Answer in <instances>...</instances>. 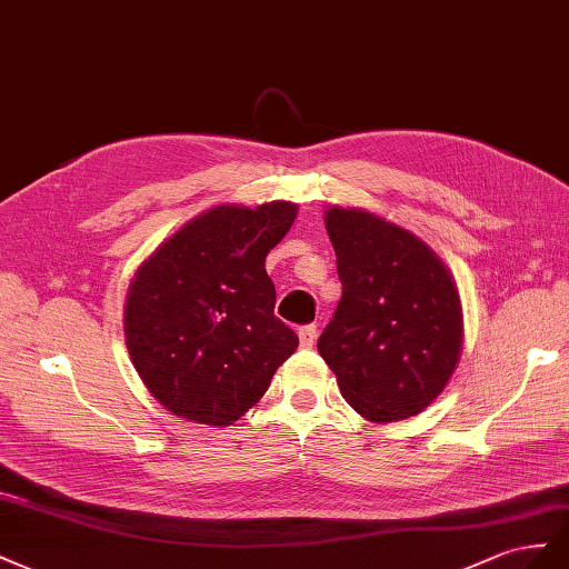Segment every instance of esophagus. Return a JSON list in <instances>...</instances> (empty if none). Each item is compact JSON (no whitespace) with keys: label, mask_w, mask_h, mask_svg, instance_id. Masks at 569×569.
Instances as JSON below:
<instances>
[{"label":"esophagus","mask_w":569,"mask_h":569,"mask_svg":"<svg viewBox=\"0 0 569 569\" xmlns=\"http://www.w3.org/2000/svg\"><path fill=\"white\" fill-rule=\"evenodd\" d=\"M298 336H300L302 348H312L317 340V323H305V327L298 331Z\"/></svg>","instance_id":"1"}]
</instances>
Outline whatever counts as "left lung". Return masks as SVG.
Here are the masks:
<instances>
[{
  "label": "left lung",
  "mask_w": 569,
  "mask_h": 569,
  "mask_svg": "<svg viewBox=\"0 0 569 569\" xmlns=\"http://www.w3.org/2000/svg\"><path fill=\"white\" fill-rule=\"evenodd\" d=\"M327 231L343 298L317 350L355 412L415 417L458 365V288L425 242L362 209H329Z\"/></svg>",
  "instance_id": "8db88e82"
}]
</instances>
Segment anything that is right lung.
Listing matches in <instances>:
<instances>
[{"label": "right lung", "instance_id": "1", "mask_svg": "<svg viewBox=\"0 0 569 569\" xmlns=\"http://www.w3.org/2000/svg\"><path fill=\"white\" fill-rule=\"evenodd\" d=\"M296 214L293 202L217 207L138 269L126 346L144 386L173 415L231 425L296 352L298 336L273 315L276 288L264 269Z\"/></svg>", "mask_w": 569, "mask_h": 569}]
</instances>
